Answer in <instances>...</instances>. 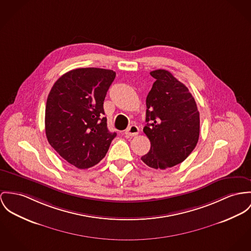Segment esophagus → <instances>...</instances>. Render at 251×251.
<instances>
[{
  "mask_svg": "<svg viewBox=\"0 0 251 251\" xmlns=\"http://www.w3.org/2000/svg\"><path fill=\"white\" fill-rule=\"evenodd\" d=\"M139 133V129L136 125H131L126 131H125V135L127 136H135Z\"/></svg>",
  "mask_w": 251,
  "mask_h": 251,
  "instance_id": "1",
  "label": "esophagus"
}]
</instances>
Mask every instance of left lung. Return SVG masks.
I'll use <instances>...</instances> for the list:
<instances>
[{"mask_svg":"<svg viewBox=\"0 0 251 251\" xmlns=\"http://www.w3.org/2000/svg\"><path fill=\"white\" fill-rule=\"evenodd\" d=\"M155 79L146 98L143 132L151 142L141 160L151 168L166 169L192 153L200 135V113L187 87L165 70L150 73Z\"/></svg>","mask_w":251,"mask_h":251,"instance_id":"obj_1","label":"left lung"}]
</instances>
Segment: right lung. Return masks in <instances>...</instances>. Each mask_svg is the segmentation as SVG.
Instances as JSON below:
<instances>
[{"label":"right lung","instance_id":"add662e5","mask_svg":"<svg viewBox=\"0 0 251 251\" xmlns=\"http://www.w3.org/2000/svg\"><path fill=\"white\" fill-rule=\"evenodd\" d=\"M116 78L112 70L81 68L63 75L46 105L49 143L79 169L95 166L107 154L116 133H110L103 103Z\"/></svg>","mask_w":251,"mask_h":251}]
</instances>
